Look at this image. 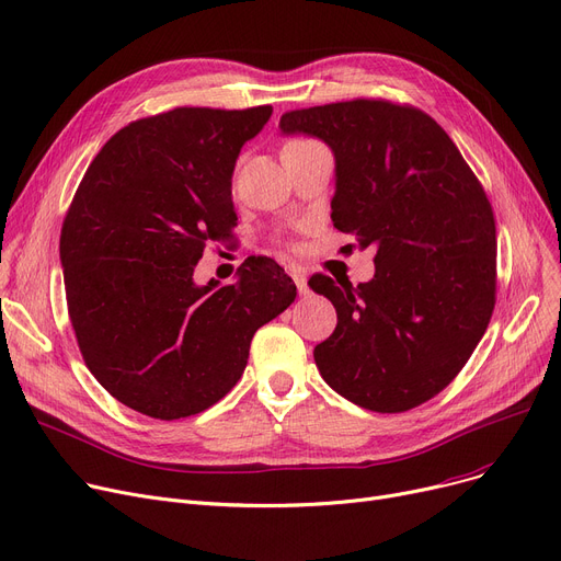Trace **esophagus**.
Listing matches in <instances>:
<instances>
[{"label":"esophagus","instance_id":"esophagus-1","mask_svg":"<svg viewBox=\"0 0 561 561\" xmlns=\"http://www.w3.org/2000/svg\"><path fill=\"white\" fill-rule=\"evenodd\" d=\"M290 277H293V282H296L300 296H307V293H309V286H307V273H305L302 268H290Z\"/></svg>","mask_w":561,"mask_h":561}]
</instances>
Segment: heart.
Listing matches in <instances>:
<instances>
[{
	"mask_svg": "<svg viewBox=\"0 0 561 561\" xmlns=\"http://www.w3.org/2000/svg\"><path fill=\"white\" fill-rule=\"evenodd\" d=\"M298 142H307V140H296V142H290V145H298ZM290 145H286V147H290Z\"/></svg>",
	"mask_w": 561,
	"mask_h": 561,
	"instance_id": "1",
	"label": "heart"
}]
</instances>
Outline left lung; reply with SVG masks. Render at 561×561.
I'll use <instances>...</instances> for the list:
<instances>
[{
  "label": "left lung",
  "instance_id": "1",
  "mask_svg": "<svg viewBox=\"0 0 561 561\" xmlns=\"http://www.w3.org/2000/svg\"><path fill=\"white\" fill-rule=\"evenodd\" d=\"M284 136L334 154L332 222L375 250L359 286L313 275L334 334L313 359L364 409L398 414L444 391L473 355L495 305V220L457 145L419 108L352 100L284 113Z\"/></svg>",
  "mask_w": 561,
  "mask_h": 561
}]
</instances>
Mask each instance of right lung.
I'll use <instances>...</instances> for the list:
<instances>
[{
    "label": "right lung",
    "instance_id": "1",
    "mask_svg": "<svg viewBox=\"0 0 561 561\" xmlns=\"http://www.w3.org/2000/svg\"><path fill=\"white\" fill-rule=\"evenodd\" d=\"M273 106H180L111 136L61 229L66 296L83 362L145 416L209 409L241 379L254 332L296 300L268 256L236 284L193 282L206 241L236 225L231 174Z\"/></svg>",
    "mask_w": 561,
    "mask_h": 561
}]
</instances>
